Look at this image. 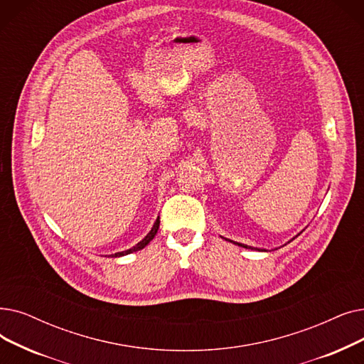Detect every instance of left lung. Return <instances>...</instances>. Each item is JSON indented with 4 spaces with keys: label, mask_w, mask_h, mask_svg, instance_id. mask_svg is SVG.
Here are the masks:
<instances>
[{
    "label": "left lung",
    "mask_w": 364,
    "mask_h": 364,
    "mask_svg": "<svg viewBox=\"0 0 364 364\" xmlns=\"http://www.w3.org/2000/svg\"><path fill=\"white\" fill-rule=\"evenodd\" d=\"M300 233H297L294 238H297ZM221 238H223V236H221ZM293 238V240H294ZM223 240H226V241H229V242H232V244H235V245H240V247H244V248H250V250H257V251H267V250H264V248H257V247H250V245H245V244H241V242H235V241H230V240H228V238H223ZM293 240H290V241H293ZM289 241V242H290Z\"/></svg>",
    "instance_id": "1"
}]
</instances>
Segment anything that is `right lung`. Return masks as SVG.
<instances>
[{"label":"right lung","instance_id":"obj_1","mask_svg":"<svg viewBox=\"0 0 364 364\" xmlns=\"http://www.w3.org/2000/svg\"><path fill=\"white\" fill-rule=\"evenodd\" d=\"M159 225H161V217H157L156 218V221H154V225H153V228H151V230L144 236L143 240H141L138 244H135L132 248H129V250H124V251H119V252H114V255H109V257H122V256H126V255H131V252H135V251H139V250H143L153 238H154V235L157 233V230H159Z\"/></svg>","mask_w":364,"mask_h":364}]
</instances>
